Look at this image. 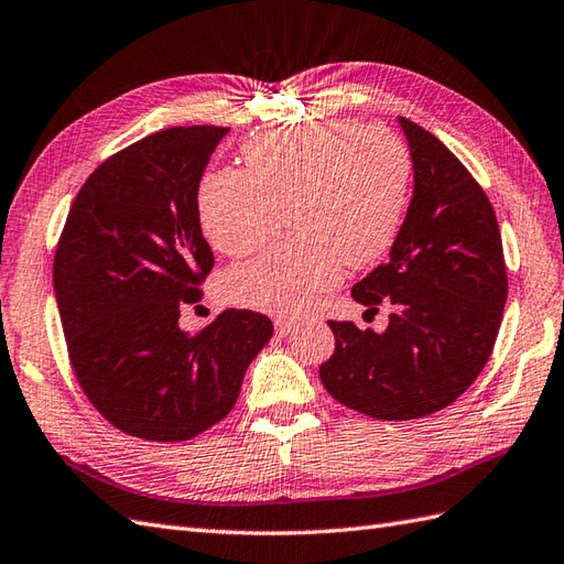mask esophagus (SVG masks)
<instances>
[{"label":"esophagus","instance_id":"1","mask_svg":"<svg viewBox=\"0 0 564 564\" xmlns=\"http://www.w3.org/2000/svg\"><path fill=\"white\" fill-rule=\"evenodd\" d=\"M276 334H281V336H288L291 332H295V326H297V322L293 319V317H276Z\"/></svg>","mask_w":564,"mask_h":564}]
</instances>
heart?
I'll use <instances>...</instances> for the list:
<instances>
[{"mask_svg":"<svg viewBox=\"0 0 564 564\" xmlns=\"http://www.w3.org/2000/svg\"><path fill=\"white\" fill-rule=\"evenodd\" d=\"M245 173H208L196 194L199 223L218 252L242 257L283 220L293 232L232 269L223 293L238 305L295 314L341 276L397 242L411 187V153L382 124L326 120L271 129L242 147Z\"/></svg>","mask_w":564,"mask_h":564,"instance_id":"heart-1","label":"heart"}]
</instances>
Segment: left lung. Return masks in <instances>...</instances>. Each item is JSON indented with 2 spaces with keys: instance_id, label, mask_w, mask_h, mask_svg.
I'll return each mask as SVG.
<instances>
[{
  "instance_id": "obj_1",
  "label": "left lung",
  "mask_w": 564,
  "mask_h": 564,
  "mask_svg": "<svg viewBox=\"0 0 564 564\" xmlns=\"http://www.w3.org/2000/svg\"><path fill=\"white\" fill-rule=\"evenodd\" d=\"M413 199L391 257L352 300L394 310L384 334L329 322L336 348L324 389L377 421H415L447 409L476 382L492 352L507 300V267L492 204L466 165L405 117Z\"/></svg>"
}]
</instances>
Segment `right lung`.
<instances>
[{
  "label": "right lung",
  "mask_w": 564,
  "mask_h": 564,
  "mask_svg": "<svg viewBox=\"0 0 564 564\" xmlns=\"http://www.w3.org/2000/svg\"><path fill=\"white\" fill-rule=\"evenodd\" d=\"M228 127H170L105 159L78 189L52 281L69 365L94 409L124 435L185 442L238 401L273 324L226 310L192 334L180 310L214 269L196 194Z\"/></svg>",
  "instance_id": "add662e5"
}]
</instances>
